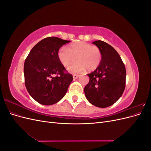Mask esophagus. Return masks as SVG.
I'll return each instance as SVG.
<instances>
[{
    "mask_svg": "<svg viewBox=\"0 0 151 151\" xmlns=\"http://www.w3.org/2000/svg\"><path fill=\"white\" fill-rule=\"evenodd\" d=\"M79 77V75H77V74H74V75H73V77H74V79H77Z\"/></svg>",
    "mask_w": 151,
    "mask_h": 151,
    "instance_id": "esophagus-1",
    "label": "esophagus"
}]
</instances>
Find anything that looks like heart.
<instances>
[{
	"label": "heart",
	"mask_w": 151,
	"mask_h": 151,
	"mask_svg": "<svg viewBox=\"0 0 151 151\" xmlns=\"http://www.w3.org/2000/svg\"><path fill=\"white\" fill-rule=\"evenodd\" d=\"M58 60L65 67H68L74 63L77 58L75 65L68 68L72 73H81L88 68L93 71L101 64L102 60V52L96 45L79 42L70 44L67 47L61 48L57 53Z\"/></svg>",
	"instance_id": "heart-1"
}]
</instances>
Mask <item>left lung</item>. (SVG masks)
Returning <instances> with one entry per match:
<instances>
[{"instance_id":"8db88e82","label":"left lung","mask_w":151,"mask_h":151,"mask_svg":"<svg viewBox=\"0 0 151 151\" xmlns=\"http://www.w3.org/2000/svg\"><path fill=\"white\" fill-rule=\"evenodd\" d=\"M102 52L101 64L88 74L84 88L87 99L94 106L106 108L116 103L125 88L126 69L120 55L111 45L101 40L93 43Z\"/></svg>"}]
</instances>
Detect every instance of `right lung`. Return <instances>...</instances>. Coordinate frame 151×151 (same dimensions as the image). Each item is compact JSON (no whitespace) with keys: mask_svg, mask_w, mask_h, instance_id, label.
I'll list each match as a JSON object with an SVG mask.
<instances>
[{"mask_svg":"<svg viewBox=\"0 0 151 151\" xmlns=\"http://www.w3.org/2000/svg\"><path fill=\"white\" fill-rule=\"evenodd\" d=\"M54 36L36 44L26 57L24 65V83L35 101L43 105L58 102L66 94L73 76L58 60V51L69 43Z\"/></svg>","mask_w":151,"mask_h":151,"instance_id":"1","label":"right lung"}]
</instances>
